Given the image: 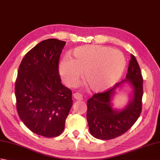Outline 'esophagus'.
Masks as SVG:
<instances>
[{"instance_id":"obj_1","label":"esophagus","mask_w":160,"mask_h":160,"mask_svg":"<svg viewBox=\"0 0 160 160\" xmlns=\"http://www.w3.org/2000/svg\"><path fill=\"white\" fill-rule=\"evenodd\" d=\"M73 98L76 99V100H82L83 99L82 96L79 93H76L73 94Z\"/></svg>"}]
</instances>
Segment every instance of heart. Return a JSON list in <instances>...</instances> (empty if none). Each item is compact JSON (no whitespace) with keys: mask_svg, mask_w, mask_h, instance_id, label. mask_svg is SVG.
Wrapping results in <instances>:
<instances>
[{"mask_svg":"<svg viewBox=\"0 0 160 160\" xmlns=\"http://www.w3.org/2000/svg\"><path fill=\"white\" fill-rule=\"evenodd\" d=\"M125 59L120 51L100 45H87L74 50L73 58L67 57L60 64L59 73L67 85L76 84L83 72L87 86L96 92L113 87L120 79Z\"/></svg>","mask_w":160,"mask_h":160,"instance_id":"1","label":"heart"}]
</instances>
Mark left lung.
<instances>
[{
  "label": "left lung",
  "instance_id": "obj_1",
  "mask_svg": "<svg viewBox=\"0 0 160 160\" xmlns=\"http://www.w3.org/2000/svg\"><path fill=\"white\" fill-rule=\"evenodd\" d=\"M126 83L132 89L128 104L121 110L112 107L115 90ZM143 78L135 57L131 54L125 79L104 93H96L87 100V119L90 133L100 140H111L127 132L137 121L142 111Z\"/></svg>",
  "mask_w": 160,
  "mask_h": 160
}]
</instances>
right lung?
Segmentation results:
<instances>
[{"label":"right lung","mask_w":160,"mask_h":160,"mask_svg":"<svg viewBox=\"0 0 160 160\" xmlns=\"http://www.w3.org/2000/svg\"><path fill=\"white\" fill-rule=\"evenodd\" d=\"M66 42L55 38L36 45L23 58L15 84L20 120L34 133L58 136L73 104L72 92L61 83L58 62Z\"/></svg>","instance_id":"1"}]
</instances>
